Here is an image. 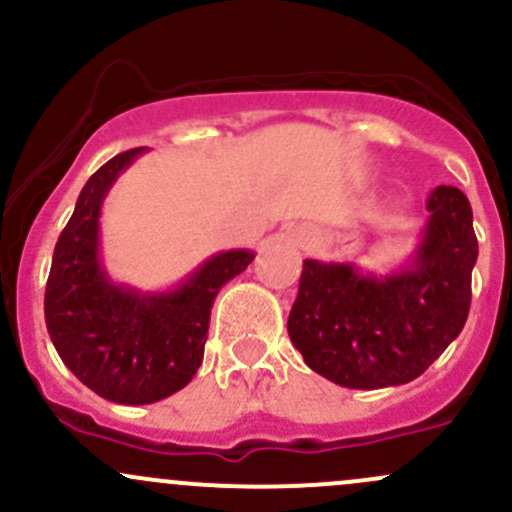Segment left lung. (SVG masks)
Here are the masks:
<instances>
[{
  "instance_id": "left-lung-1",
  "label": "left lung",
  "mask_w": 512,
  "mask_h": 512,
  "mask_svg": "<svg viewBox=\"0 0 512 512\" xmlns=\"http://www.w3.org/2000/svg\"><path fill=\"white\" fill-rule=\"evenodd\" d=\"M412 256L395 271L305 258L288 317L290 342L315 373L344 388L403 386L439 359L469 317L478 241L466 195L439 185Z\"/></svg>"
}]
</instances>
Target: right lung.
<instances>
[{"label":"right lung","instance_id":"right-lung-1","mask_svg":"<svg viewBox=\"0 0 512 512\" xmlns=\"http://www.w3.org/2000/svg\"><path fill=\"white\" fill-rule=\"evenodd\" d=\"M146 148H131L92 175L58 236L46 283V327L63 364L104 400L148 405L192 381L205 356L219 288L254 251H219L166 293L119 285L104 271L100 214L109 188Z\"/></svg>","mask_w":512,"mask_h":512}]
</instances>
